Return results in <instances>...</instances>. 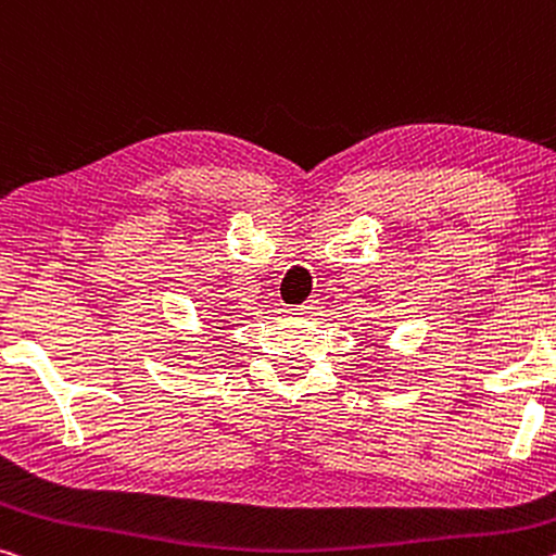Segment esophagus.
<instances>
[{
	"label": "esophagus",
	"instance_id": "esophagus-1",
	"mask_svg": "<svg viewBox=\"0 0 556 556\" xmlns=\"http://www.w3.org/2000/svg\"><path fill=\"white\" fill-rule=\"evenodd\" d=\"M316 309H319V299H309V302H304L302 306H294V314L296 316H312Z\"/></svg>",
	"mask_w": 556,
	"mask_h": 556
}]
</instances>
